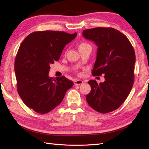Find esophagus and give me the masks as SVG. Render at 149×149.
Segmentation results:
<instances>
[{
	"mask_svg": "<svg viewBox=\"0 0 149 149\" xmlns=\"http://www.w3.org/2000/svg\"><path fill=\"white\" fill-rule=\"evenodd\" d=\"M83 83V81L82 80H80V79H78V80H76L74 81V84L76 86H78V85H80L81 84Z\"/></svg>",
	"mask_w": 149,
	"mask_h": 149,
	"instance_id": "obj_1",
	"label": "esophagus"
}]
</instances>
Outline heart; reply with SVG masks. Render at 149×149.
Returning <instances> with one entry per match:
<instances>
[{
    "mask_svg": "<svg viewBox=\"0 0 149 149\" xmlns=\"http://www.w3.org/2000/svg\"><path fill=\"white\" fill-rule=\"evenodd\" d=\"M78 49L79 51L81 50V49H83L84 48H91V46L89 45L87 43H81L78 45Z\"/></svg>",
    "mask_w": 149,
    "mask_h": 149,
    "instance_id": "1",
    "label": "heart"
}]
</instances>
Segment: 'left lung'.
Masks as SVG:
<instances>
[{
    "mask_svg": "<svg viewBox=\"0 0 149 149\" xmlns=\"http://www.w3.org/2000/svg\"><path fill=\"white\" fill-rule=\"evenodd\" d=\"M86 38L98 47L93 76L104 74V82L89 80L91 91L86 95L90 107L101 113L119 108L131 91L136 55L129 39L113 28L97 27L83 31Z\"/></svg>",
    "mask_w": 149,
    "mask_h": 149,
    "instance_id": "1",
    "label": "left lung"
}]
</instances>
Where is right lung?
<instances>
[{
  "instance_id": "add662e5",
  "label": "right lung",
  "mask_w": 149,
  "mask_h": 149,
  "mask_svg": "<svg viewBox=\"0 0 149 149\" xmlns=\"http://www.w3.org/2000/svg\"><path fill=\"white\" fill-rule=\"evenodd\" d=\"M75 32L38 31L29 34L16 55L14 69L17 91L25 104L39 114H46L61 102L73 82L65 76L50 78L51 64L60 59Z\"/></svg>"
}]
</instances>
